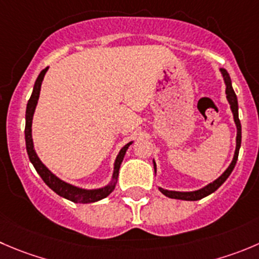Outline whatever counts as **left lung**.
Returning <instances> with one entry per match:
<instances>
[{"mask_svg":"<svg viewBox=\"0 0 259 259\" xmlns=\"http://www.w3.org/2000/svg\"><path fill=\"white\" fill-rule=\"evenodd\" d=\"M222 72L223 79H224L225 83V95H227V100L230 105V110L233 112V117H234V122L235 126H237V145H235V152H234V157H233L232 163L229 164V167L223 172L222 176L217 178L215 181L210 182L209 185L204 186L202 188H199V190L195 191H172V190H165L163 187H158V190L164 195V196L169 197V199H176V200H185V201H197V200H201L204 197L209 196L211 195L212 192L218 190L223 183L227 181V178L229 177L230 173L233 172L235 167V163L238 160V154H239V149H240V143H242V125H240V120H239V114H238V99L237 95H235L234 90H233L232 86V79H230L229 73H228L225 69H220ZM153 165H154V172L157 175V164H155V160L153 159Z\"/></svg>","mask_w":259,"mask_h":259,"instance_id":"left-lung-1","label":"left lung"}]
</instances>
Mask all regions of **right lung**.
I'll list each match as a JSON object with an SVG mask.
<instances>
[{
    "label": "right lung",
    "mask_w": 259,
    "mask_h": 259,
    "mask_svg": "<svg viewBox=\"0 0 259 259\" xmlns=\"http://www.w3.org/2000/svg\"><path fill=\"white\" fill-rule=\"evenodd\" d=\"M49 67L42 69L40 72V74L37 76L36 81H35L34 89H32V94L30 96V100L27 101L26 105V114H25V142H26V152L29 155L30 162L32 163L34 168L36 169V172L39 173L40 177L42 178L45 183L54 191L55 193H58L59 196L64 197V199L69 200V201L77 202V204H91V202L100 201V200L105 199L115 190V186H116L117 177H119V169L120 165H121L122 159L125 157V153H126L127 148L133 144V142H129L127 144H125L124 147L120 149L119 154L116 155V159L114 163V172H112L111 181L107 183L106 186L100 188H82L78 186H74L72 183L66 182V181L60 180L58 176H55L44 163L40 160V158L37 157L36 152H35L34 148V142H32V117H34L35 109H36L37 100H39L40 95V89H41L42 79H44L45 73L48 72Z\"/></svg>",
    "instance_id": "1"
}]
</instances>
